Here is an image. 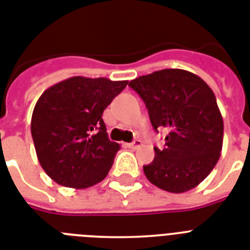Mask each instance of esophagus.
<instances>
[{"mask_svg":"<svg viewBox=\"0 0 250 250\" xmlns=\"http://www.w3.org/2000/svg\"><path fill=\"white\" fill-rule=\"evenodd\" d=\"M141 145V140H135V141H132V143L127 144L128 147H132V149H135V147H139Z\"/></svg>","mask_w":250,"mask_h":250,"instance_id":"esophagus-1","label":"esophagus"}]
</instances>
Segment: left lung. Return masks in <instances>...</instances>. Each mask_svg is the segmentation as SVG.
<instances>
[{"label": "left lung", "mask_w": 250, "mask_h": 250, "mask_svg": "<svg viewBox=\"0 0 250 250\" xmlns=\"http://www.w3.org/2000/svg\"><path fill=\"white\" fill-rule=\"evenodd\" d=\"M145 103L153 128H166V144L144 166L162 190L185 192L198 186L220 159L224 119L210 87L182 69H163L128 83Z\"/></svg>", "instance_id": "1"}]
</instances>
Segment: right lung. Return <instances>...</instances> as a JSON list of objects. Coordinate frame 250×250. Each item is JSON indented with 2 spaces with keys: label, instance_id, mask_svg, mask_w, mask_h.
I'll list each match as a JSON object with an SVG mask.
<instances>
[{
  "label": "right lung",
  "instance_id": "add662e5",
  "mask_svg": "<svg viewBox=\"0 0 250 250\" xmlns=\"http://www.w3.org/2000/svg\"><path fill=\"white\" fill-rule=\"evenodd\" d=\"M127 83L72 77L41 95L30 132L40 164L56 184L86 188L106 177L121 146L107 137L103 113Z\"/></svg>",
  "mask_w": 250,
  "mask_h": 250
}]
</instances>
